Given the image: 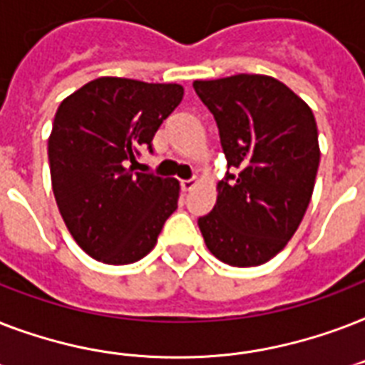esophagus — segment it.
<instances>
[{"label":"esophagus","mask_w":365,"mask_h":365,"mask_svg":"<svg viewBox=\"0 0 365 365\" xmlns=\"http://www.w3.org/2000/svg\"><path fill=\"white\" fill-rule=\"evenodd\" d=\"M199 183V180L197 178H189V180H182V189L183 191H191V189L195 187Z\"/></svg>","instance_id":"esophagus-1"}]
</instances>
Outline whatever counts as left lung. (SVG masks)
Wrapping results in <instances>:
<instances>
[{"label": "left lung", "mask_w": 365, "mask_h": 365, "mask_svg": "<svg viewBox=\"0 0 365 365\" xmlns=\"http://www.w3.org/2000/svg\"><path fill=\"white\" fill-rule=\"evenodd\" d=\"M195 93L220 128L227 159L210 214L199 217L217 259L255 267L288 244L305 216L320 148L312 110L274 77L239 76L195 81Z\"/></svg>", "instance_id": "1"}]
</instances>
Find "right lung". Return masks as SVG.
Returning <instances> with one entry per match:
<instances>
[{
  "label": "right lung",
  "instance_id": "add662e5",
  "mask_svg": "<svg viewBox=\"0 0 365 365\" xmlns=\"http://www.w3.org/2000/svg\"><path fill=\"white\" fill-rule=\"evenodd\" d=\"M183 87L98 77L62 100L48 136L60 216L76 242L108 265L142 259L178 208L180 182L136 172Z\"/></svg>",
  "mask_w": 365,
  "mask_h": 365
}]
</instances>
